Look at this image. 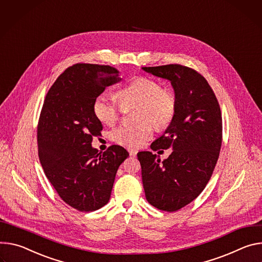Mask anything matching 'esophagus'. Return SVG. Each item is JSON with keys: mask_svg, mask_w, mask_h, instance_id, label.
I'll return each mask as SVG.
<instances>
[{"mask_svg": "<svg viewBox=\"0 0 262 262\" xmlns=\"http://www.w3.org/2000/svg\"><path fill=\"white\" fill-rule=\"evenodd\" d=\"M128 152H129L130 156H132V157H135V156L137 155V151H136V150H134V149H129V150H128Z\"/></svg>", "mask_w": 262, "mask_h": 262, "instance_id": "1", "label": "esophagus"}]
</instances>
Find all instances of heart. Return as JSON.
<instances>
[{"label":"heart","mask_w":262,"mask_h":262,"mask_svg":"<svg viewBox=\"0 0 262 262\" xmlns=\"http://www.w3.org/2000/svg\"><path fill=\"white\" fill-rule=\"evenodd\" d=\"M124 107L138 105L136 126H121L111 132V138L121 146L136 148L148 141L157 129H165L176 113V98L169 90L149 77H139L131 81L118 92ZM96 118L106 125H113L120 119L124 108L107 93L100 94L94 102ZM154 124H152L151 123Z\"/></svg>","instance_id":"obj_1"}]
</instances>
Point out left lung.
I'll list each match as a JSON object with an SVG mask.
<instances>
[{
    "instance_id": "8db88e82",
    "label": "left lung",
    "mask_w": 262,
    "mask_h": 262,
    "mask_svg": "<svg viewBox=\"0 0 262 262\" xmlns=\"http://www.w3.org/2000/svg\"><path fill=\"white\" fill-rule=\"evenodd\" d=\"M168 80L177 108L164 134L152 142L157 151L170 148L160 162L159 155L138 152L146 199L154 207L176 211L189 204L208 183L222 146V113L206 79L180 64L142 68Z\"/></svg>"
}]
</instances>
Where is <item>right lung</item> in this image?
<instances>
[{
	"label": "right lung",
	"mask_w": 262,
	"mask_h": 262,
	"mask_svg": "<svg viewBox=\"0 0 262 262\" xmlns=\"http://www.w3.org/2000/svg\"><path fill=\"white\" fill-rule=\"evenodd\" d=\"M119 81V71L109 66L75 64L57 78L41 109L40 163L59 196L82 212L107 204L116 171L129 156L115 144L104 153L92 146L93 137L103 130L93 110L95 99Z\"/></svg>",
	"instance_id": "right-lung-1"
}]
</instances>
